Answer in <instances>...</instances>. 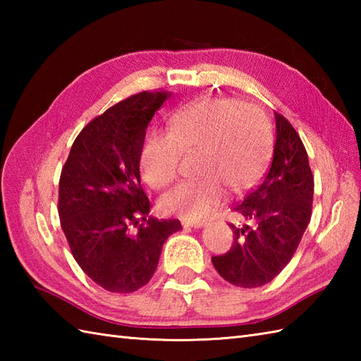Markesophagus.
I'll use <instances>...</instances> for the list:
<instances>
[{
  "instance_id": "34e87169",
  "label": "esophagus",
  "mask_w": 361,
  "mask_h": 361,
  "mask_svg": "<svg viewBox=\"0 0 361 361\" xmlns=\"http://www.w3.org/2000/svg\"><path fill=\"white\" fill-rule=\"evenodd\" d=\"M183 225L190 228H203L206 226L204 220H194V219H183Z\"/></svg>"
}]
</instances>
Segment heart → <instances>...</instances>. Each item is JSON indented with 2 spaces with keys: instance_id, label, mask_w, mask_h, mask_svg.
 Masks as SVG:
<instances>
[{
  "instance_id": "b5f03b06",
  "label": "heart",
  "mask_w": 361,
  "mask_h": 361,
  "mask_svg": "<svg viewBox=\"0 0 361 361\" xmlns=\"http://www.w3.org/2000/svg\"><path fill=\"white\" fill-rule=\"evenodd\" d=\"M167 132H150L140 150V169L152 188L163 189L178 175L181 152L198 149L197 178L161 198L166 212L204 217L225 200L226 188L240 192L255 185L270 158L271 133L260 113L235 99L206 96L167 118Z\"/></svg>"
}]
</instances>
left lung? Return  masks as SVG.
<instances>
[{"mask_svg": "<svg viewBox=\"0 0 361 361\" xmlns=\"http://www.w3.org/2000/svg\"><path fill=\"white\" fill-rule=\"evenodd\" d=\"M273 161L260 185L234 211L242 225L231 224L234 243L212 265L229 283L243 288L265 286L293 257L310 221L313 175L301 137L274 111Z\"/></svg>", "mask_w": 361, "mask_h": 361, "instance_id": "left-lung-1", "label": "left lung"}]
</instances>
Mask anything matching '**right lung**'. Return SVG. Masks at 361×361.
Listing matches in <instances>:
<instances>
[{
    "label": "right lung",
    "mask_w": 361,
    "mask_h": 361,
    "mask_svg": "<svg viewBox=\"0 0 361 361\" xmlns=\"http://www.w3.org/2000/svg\"><path fill=\"white\" fill-rule=\"evenodd\" d=\"M171 96L142 91L94 118L75 137L60 175L59 217L75 262L114 293L145 286L167 237L181 229L178 220L149 216L140 176L145 128Z\"/></svg>",
    "instance_id": "1"
}]
</instances>
